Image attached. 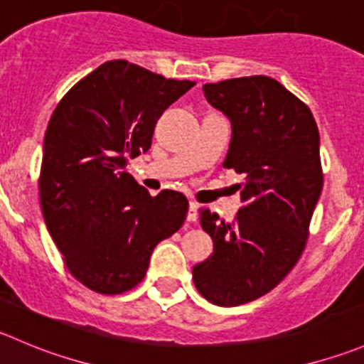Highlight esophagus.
I'll use <instances>...</instances> for the list:
<instances>
[{"label":"esophagus","mask_w":364,"mask_h":364,"mask_svg":"<svg viewBox=\"0 0 364 364\" xmlns=\"http://www.w3.org/2000/svg\"><path fill=\"white\" fill-rule=\"evenodd\" d=\"M197 210H199V204L190 203L188 204V213H186V220L196 222L197 220Z\"/></svg>","instance_id":"obj_1"}]
</instances>
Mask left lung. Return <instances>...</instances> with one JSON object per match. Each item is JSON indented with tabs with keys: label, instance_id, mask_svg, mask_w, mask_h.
Instances as JSON below:
<instances>
[{
	"label": "left lung",
	"instance_id": "left-lung-1",
	"mask_svg": "<svg viewBox=\"0 0 364 364\" xmlns=\"http://www.w3.org/2000/svg\"><path fill=\"white\" fill-rule=\"evenodd\" d=\"M203 92L231 122L224 167L245 181L232 222L199 210L213 252L192 276L204 299L240 306L274 290L304 250L323 185L320 135L311 110L274 77H232Z\"/></svg>",
	"mask_w": 364,
	"mask_h": 364
}]
</instances>
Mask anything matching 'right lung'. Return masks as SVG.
<instances>
[{
  "label": "right lung",
  "mask_w": 364,
  "mask_h": 364,
  "mask_svg": "<svg viewBox=\"0 0 364 364\" xmlns=\"http://www.w3.org/2000/svg\"><path fill=\"white\" fill-rule=\"evenodd\" d=\"M193 85L112 60L77 81L49 119L42 213L70 274L97 294L135 288L154 247L185 222L186 197H151L128 164L149 151L158 119Z\"/></svg>",
  "instance_id": "add662e5"
}]
</instances>
